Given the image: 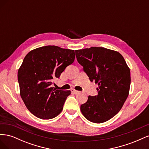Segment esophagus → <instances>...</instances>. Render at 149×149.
<instances>
[{
  "label": "esophagus",
  "mask_w": 149,
  "mask_h": 149,
  "mask_svg": "<svg viewBox=\"0 0 149 149\" xmlns=\"http://www.w3.org/2000/svg\"><path fill=\"white\" fill-rule=\"evenodd\" d=\"M71 92L73 93H74V94H77V93H79L80 91H77V90H75V89H72L71 90Z\"/></svg>",
  "instance_id": "obj_1"
}]
</instances>
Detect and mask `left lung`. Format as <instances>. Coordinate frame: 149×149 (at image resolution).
<instances>
[{"label": "left lung", "instance_id": "1", "mask_svg": "<svg viewBox=\"0 0 149 149\" xmlns=\"http://www.w3.org/2000/svg\"><path fill=\"white\" fill-rule=\"evenodd\" d=\"M75 53L89 80L98 85L97 95L89 96L81 111L92 123H104L118 113L127 98L129 68L119 52L103 47L78 49Z\"/></svg>", "mask_w": 149, "mask_h": 149}]
</instances>
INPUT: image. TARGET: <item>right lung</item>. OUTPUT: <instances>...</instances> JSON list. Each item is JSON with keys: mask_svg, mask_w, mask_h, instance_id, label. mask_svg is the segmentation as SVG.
<instances>
[{"mask_svg": "<svg viewBox=\"0 0 149 149\" xmlns=\"http://www.w3.org/2000/svg\"><path fill=\"white\" fill-rule=\"evenodd\" d=\"M74 51L48 45L36 48L25 56L18 71L20 96L26 108L37 118L50 119L63 110L70 91L52 87L66 68L74 61Z\"/></svg>", "mask_w": 149, "mask_h": 149, "instance_id": "right-lung-1", "label": "right lung"}]
</instances>
